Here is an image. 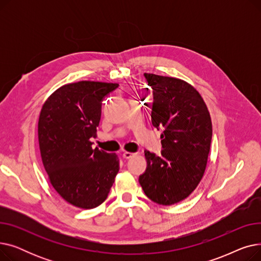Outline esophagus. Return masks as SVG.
<instances>
[{"instance_id":"obj_1","label":"esophagus","mask_w":261,"mask_h":261,"mask_svg":"<svg viewBox=\"0 0 261 261\" xmlns=\"http://www.w3.org/2000/svg\"><path fill=\"white\" fill-rule=\"evenodd\" d=\"M134 155H136V153H133V152H128V151H125L122 153V158L123 159H126V160H128V159H131L132 156H134Z\"/></svg>"}]
</instances>
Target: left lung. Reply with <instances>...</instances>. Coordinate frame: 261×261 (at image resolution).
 Wrapping results in <instances>:
<instances>
[{
    "label": "left lung",
    "instance_id": "left-lung-1",
    "mask_svg": "<svg viewBox=\"0 0 261 261\" xmlns=\"http://www.w3.org/2000/svg\"><path fill=\"white\" fill-rule=\"evenodd\" d=\"M153 91L151 119L161 134L160 156L145 151L146 171L140 175L145 195L160 205L186 199L197 188L206 168L213 135L208 109L188 82L145 73Z\"/></svg>",
    "mask_w": 261,
    "mask_h": 261
}]
</instances>
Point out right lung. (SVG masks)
Wrapping results in <instances>:
<instances>
[{
    "instance_id": "right-lung-1",
    "label": "right lung",
    "mask_w": 261,
    "mask_h": 261,
    "mask_svg": "<svg viewBox=\"0 0 261 261\" xmlns=\"http://www.w3.org/2000/svg\"><path fill=\"white\" fill-rule=\"evenodd\" d=\"M117 84L78 81L60 87L46 99L38 121L40 153L48 180L59 196L91 210L107 199L119 170L115 153L92 148L101 101Z\"/></svg>"
}]
</instances>
